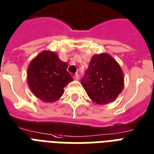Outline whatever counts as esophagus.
I'll return each mask as SVG.
<instances>
[{
	"label": "esophagus",
	"mask_w": 154,
	"mask_h": 154,
	"mask_svg": "<svg viewBox=\"0 0 154 154\" xmlns=\"http://www.w3.org/2000/svg\"><path fill=\"white\" fill-rule=\"evenodd\" d=\"M74 79H75V80H79V75L78 74H75V75H74Z\"/></svg>",
	"instance_id": "obj_1"
}]
</instances>
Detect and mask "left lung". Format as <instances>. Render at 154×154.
<instances>
[{
  "instance_id": "obj_1",
  "label": "left lung",
  "mask_w": 154,
  "mask_h": 154,
  "mask_svg": "<svg viewBox=\"0 0 154 154\" xmlns=\"http://www.w3.org/2000/svg\"><path fill=\"white\" fill-rule=\"evenodd\" d=\"M91 100L107 105L116 100L124 87V76L119 64L108 54L93 55L81 80Z\"/></svg>"
}]
</instances>
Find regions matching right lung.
Returning a JSON list of instances; mask_svg holds the SVG:
<instances>
[{
	"mask_svg": "<svg viewBox=\"0 0 154 154\" xmlns=\"http://www.w3.org/2000/svg\"><path fill=\"white\" fill-rule=\"evenodd\" d=\"M67 64L55 52L44 50L27 67V84L32 93L44 102L53 103L62 97L64 88L72 81Z\"/></svg>",
	"mask_w": 154,
	"mask_h": 154,
	"instance_id": "1",
	"label": "right lung"
}]
</instances>
